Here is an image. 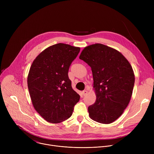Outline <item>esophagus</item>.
Listing matches in <instances>:
<instances>
[{"label": "esophagus", "instance_id": "obj_1", "mask_svg": "<svg viewBox=\"0 0 154 154\" xmlns=\"http://www.w3.org/2000/svg\"><path fill=\"white\" fill-rule=\"evenodd\" d=\"M87 93H88V91H87L86 90H84V91H82V94H83V96H86V95L87 94Z\"/></svg>", "mask_w": 154, "mask_h": 154}]
</instances>
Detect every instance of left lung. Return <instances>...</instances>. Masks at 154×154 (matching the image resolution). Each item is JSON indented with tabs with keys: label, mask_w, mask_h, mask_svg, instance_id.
<instances>
[{
	"label": "left lung",
	"mask_w": 154,
	"mask_h": 154,
	"mask_svg": "<svg viewBox=\"0 0 154 154\" xmlns=\"http://www.w3.org/2000/svg\"><path fill=\"white\" fill-rule=\"evenodd\" d=\"M79 58L90 66L93 73L96 100L88 108L90 118L112 123L123 113L132 95V67L120 52L100 43L85 47Z\"/></svg>",
	"instance_id": "1"
}]
</instances>
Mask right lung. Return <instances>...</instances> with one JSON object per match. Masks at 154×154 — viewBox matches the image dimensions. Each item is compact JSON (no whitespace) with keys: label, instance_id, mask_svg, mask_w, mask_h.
<instances>
[{"label":"right lung","instance_id":"1","mask_svg":"<svg viewBox=\"0 0 154 154\" xmlns=\"http://www.w3.org/2000/svg\"><path fill=\"white\" fill-rule=\"evenodd\" d=\"M80 48L63 43L49 46L33 61L27 85L33 106L46 121L57 124L72 114L80 96L72 88L68 71Z\"/></svg>","mask_w":154,"mask_h":154}]
</instances>
